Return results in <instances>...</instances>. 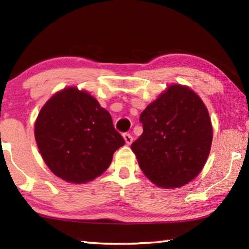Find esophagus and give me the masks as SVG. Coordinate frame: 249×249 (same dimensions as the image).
<instances>
[{"mask_svg":"<svg viewBox=\"0 0 249 249\" xmlns=\"http://www.w3.org/2000/svg\"><path fill=\"white\" fill-rule=\"evenodd\" d=\"M123 137H124V140H125V142L127 145H130L133 142V136L129 133H125L123 135Z\"/></svg>","mask_w":249,"mask_h":249,"instance_id":"34e87169","label":"esophagus"}]
</instances>
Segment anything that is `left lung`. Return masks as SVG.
<instances>
[{
  "label": "left lung",
  "instance_id": "obj_1",
  "mask_svg": "<svg viewBox=\"0 0 249 249\" xmlns=\"http://www.w3.org/2000/svg\"><path fill=\"white\" fill-rule=\"evenodd\" d=\"M142 134L132 144L151 182L172 189L200 174L209 157L213 129L209 112L190 88L174 84L140 117Z\"/></svg>",
  "mask_w": 249,
  "mask_h": 249
}]
</instances>
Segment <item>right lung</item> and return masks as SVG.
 <instances>
[{"label": "right lung", "instance_id": "1", "mask_svg": "<svg viewBox=\"0 0 249 249\" xmlns=\"http://www.w3.org/2000/svg\"><path fill=\"white\" fill-rule=\"evenodd\" d=\"M35 138L49 169L72 183L102 175L125 144L111 114L77 88L57 92L46 102L36 120Z\"/></svg>", "mask_w": 249, "mask_h": 249}]
</instances>
